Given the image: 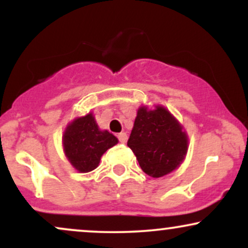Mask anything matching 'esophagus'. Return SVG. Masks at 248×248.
I'll return each instance as SVG.
<instances>
[{"label": "esophagus", "instance_id": "34e87169", "mask_svg": "<svg viewBox=\"0 0 248 248\" xmlns=\"http://www.w3.org/2000/svg\"><path fill=\"white\" fill-rule=\"evenodd\" d=\"M118 139H119V141L121 142V143H126L127 139H128L127 133L122 132V133H120V134H118Z\"/></svg>", "mask_w": 248, "mask_h": 248}]
</instances>
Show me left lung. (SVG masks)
Wrapping results in <instances>:
<instances>
[{
    "instance_id": "1",
    "label": "left lung",
    "mask_w": 248,
    "mask_h": 248,
    "mask_svg": "<svg viewBox=\"0 0 248 248\" xmlns=\"http://www.w3.org/2000/svg\"><path fill=\"white\" fill-rule=\"evenodd\" d=\"M141 169L152 177H162L175 170L186 157V134L166 108L157 106L138 110L127 142Z\"/></svg>"
}]
</instances>
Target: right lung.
<instances>
[{"label":"right lung","instance_id":"obj_1","mask_svg":"<svg viewBox=\"0 0 248 248\" xmlns=\"http://www.w3.org/2000/svg\"><path fill=\"white\" fill-rule=\"evenodd\" d=\"M118 143L107 130H100L92 114L76 119L62 136L66 157L80 172H88L99 166L102 154Z\"/></svg>","mask_w":248,"mask_h":248}]
</instances>
